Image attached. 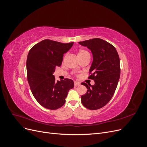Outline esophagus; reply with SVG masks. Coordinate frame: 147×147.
<instances>
[{"label":"esophagus","mask_w":147,"mask_h":147,"mask_svg":"<svg viewBox=\"0 0 147 147\" xmlns=\"http://www.w3.org/2000/svg\"><path fill=\"white\" fill-rule=\"evenodd\" d=\"M80 85V83H78L77 82H74V86H78Z\"/></svg>","instance_id":"1"}]
</instances>
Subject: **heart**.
Returning <instances> with one entry per match:
<instances>
[{"label": "heart", "instance_id": "b5f03b06", "mask_svg": "<svg viewBox=\"0 0 147 147\" xmlns=\"http://www.w3.org/2000/svg\"><path fill=\"white\" fill-rule=\"evenodd\" d=\"M84 56H90V54H89V53L84 50H79V51L78 52V57H81Z\"/></svg>", "mask_w": 147, "mask_h": 147}]
</instances>
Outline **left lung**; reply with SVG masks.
I'll return each instance as SVG.
<instances>
[{"label": "left lung", "instance_id": "8db88e82", "mask_svg": "<svg viewBox=\"0 0 147 147\" xmlns=\"http://www.w3.org/2000/svg\"><path fill=\"white\" fill-rule=\"evenodd\" d=\"M78 43L92 53L88 78L95 83L94 85L82 83L87 88L86 94L81 96L82 103L90 110L99 109L110 100L116 90L120 77L119 57L115 48L102 39L96 38Z\"/></svg>", "mask_w": 147, "mask_h": 147}]
</instances>
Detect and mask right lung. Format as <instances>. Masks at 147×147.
Here are the masks:
<instances>
[{
	"mask_svg": "<svg viewBox=\"0 0 147 147\" xmlns=\"http://www.w3.org/2000/svg\"><path fill=\"white\" fill-rule=\"evenodd\" d=\"M74 42L63 43L46 39L30 49L26 61L27 77L35 99L43 107L56 110L65 102L69 91L74 86L73 80L65 78L56 81L53 74L63 62L64 54Z\"/></svg>",
	"mask_w": 147,
	"mask_h": 147,
	"instance_id": "add662e5",
	"label": "right lung"
}]
</instances>
